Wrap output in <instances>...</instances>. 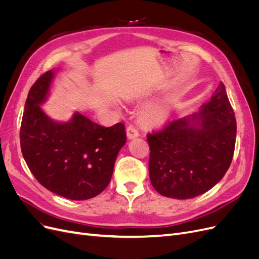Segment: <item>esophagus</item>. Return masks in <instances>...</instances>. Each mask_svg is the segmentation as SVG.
<instances>
[{
  "instance_id": "1",
  "label": "esophagus",
  "mask_w": 259,
  "mask_h": 259,
  "mask_svg": "<svg viewBox=\"0 0 259 259\" xmlns=\"http://www.w3.org/2000/svg\"><path fill=\"white\" fill-rule=\"evenodd\" d=\"M126 135L130 139H132V138L137 137L139 135V133L134 125H128V126L126 127Z\"/></svg>"
}]
</instances>
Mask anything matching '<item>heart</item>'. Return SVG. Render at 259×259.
<instances>
[{
	"instance_id": "b5f03b06",
	"label": "heart",
	"mask_w": 259,
	"mask_h": 259,
	"mask_svg": "<svg viewBox=\"0 0 259 259\" xmlns=\"http://www.w3.org/2000/svg\"><path fill=\"white\" fill-rule=\"evenodd\" d=\"M168 114V106L166 104H160L151 108L150 110H148L144 115V120L150 125H161L166 121Z\"/></svg>"
}]
</instances>
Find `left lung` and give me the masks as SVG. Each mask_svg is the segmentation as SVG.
I'll use <instances>...</instances> for the list:
<instances>
[{"mask_svg": "<svg viewBox=\"0 0 259 259\" xmlns=\"http://www.w3.org/2000/svg\"><path fill=\"white\" fill-rule=\"evenodd\" d=\"M236 137L233 109L219 83L200 113L169 121L147 134L151 185L164 197L180 200L208 191L228 170Z\"/></svg>", "mask_w": 259, "mask_h": 259, "instance_id": "left-lung-1", "label": "left lung"}]
</instances>
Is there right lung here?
I'll return each instance as SVG.
<instances>
[{
	"instance_id": "right-lung-1",
	"label": "right lung",
	"mask_w": 259,
	"mask_h": 259,
	"mask_svg": "<svg viewBox=\"0 0 259 259\" xmlns=\"http://www.w3.org/2000/svg\"><path fill=\"white\" fill-rule=\"evenodd\" d=\"M54 72L31 86L20 126V147L29 169L46 189L70 200H88L111 180L120 149L126 143L123 123L105 127L74 113L67 123L55 122L41 108Z\"/></svg>"
}]
</instances>
